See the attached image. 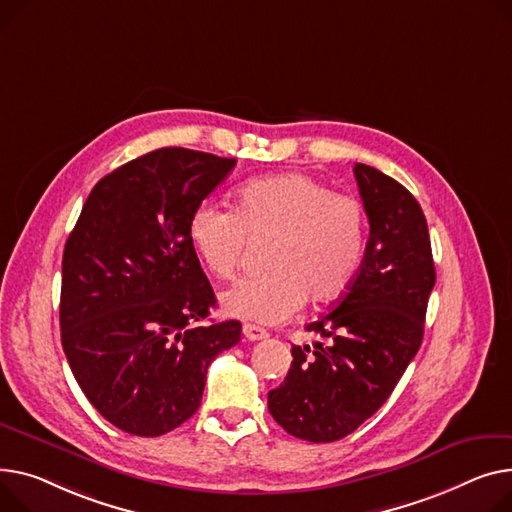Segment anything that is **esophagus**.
<instances>
[{"instance_id":"34e87169","label":"esophagus","mask_w":512,"mask_h":512,"mask_svg":"<svg viewBox=\"0 0 512 512\" xmlns=\"http://www.w3.org/2000/svg\"><path fill=\"white\" fill-rule=\"evenodd\" d=\"M243 335L249 339V342H261V339L267 337V331L257 327V325H245L243 327Z\"/></svg>"}]
</instances>
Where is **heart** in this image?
<instances>
[{"label": "heart", "instance_id": "1", "mask_svg": "<svg viewBox=\"0 0 512 512\" xmlns=\"http://www.w3.org/2000/svg\"><path fill=\"white\" fill-rule=\"evenodd\" d=\"M368 220L362 201L333 193L323 181L288 173L251 181L236 195L234 210L206 201L191 214L189 241L214 276L232 278L251 238H274L271 274L236 282L222 296L230 317L276 325L304 300L329 304L356 282Z\"/></svg>", "mask_w": 512, "mask_h": 512}]
</instances>
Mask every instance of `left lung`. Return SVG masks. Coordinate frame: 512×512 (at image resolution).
Masks as SVG:
<instances>
[{
    "instance_id": "1",
    "label": "left lung",
    "mask_w": 512,
    "mask_h": 512,
    "mask_svg": "<svg viewBox=\"0 0 512 512\" xmlns=\"http://www.w3.org/2000/svg\"><path fill=\"white\" fill-rule=\"evenodd\" d=\"M354 177L370 224L360 274L327 315L306 325L329 342L292 346L284 383L267 393L274 420L309 442L352 434L389 399L420 350L436 282L428 224L416 197L360 162Z\"/></svg>"
}]
</instances>
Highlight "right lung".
Listing matches in <instances>:
<instances>
[{
	"label": "right lung",
	"instance_id": "1",
	"mask_svg": "<svg viewBox=\"0 0 512 512\" xmlns=\"http://www.w3.org/2000/svg\"><path fill=\"white\" fill-rule=\"evenodd\" d=\"M160 148L102 177L61 261V346L98 414L123 432L162 436L201 403L212 360L241 323L203 325L216 304L189 241L191 214L234 168Z\"/></svg>",
	"mask_w": 512,
	"mask_h": 512
}]
</instances>
